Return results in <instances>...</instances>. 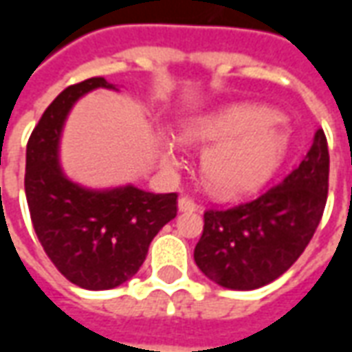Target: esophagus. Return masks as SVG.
Here are the masks:
<instances>
[{
	"mask_svg": "<svg viewBox=\"0 0 352 352\" xmlns=\"http://www.w3.org/2000/svg\"><path fill=\"white\" fill-rule=\"evenodd\" d=\"M177 207H179V211H181V213H194V211H198L199 209V207L196 206L190 198H179Z\"/></svg>",
	"mask_w": 352,
	"mask_h": 352,
	"instance_id": "1",
	"label": "esophagus"
}]
</instances>
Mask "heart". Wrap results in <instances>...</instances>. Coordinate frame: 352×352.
<instances>
[{
  "mask_svg": "<svg viewBox=\"0 0 352 352\" xmlns=\"http://www.w3.org/2000/svg\"><path fill=\"white\" fill-rule=\"evenodd\" d=\"M186 145H209L199 158V175L209 192L221 198H239L260 190L288 148V135L279 116L260 105H228L199 116L181 131ZM162 156L177 164V145L162 141Z\"/></svg>",
  "mask_w": 352,
  "mask_h": 352,
  "instance_id": "heart-1",
  "label": "heart"
}]
</instances>
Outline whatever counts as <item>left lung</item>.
<instances>
[{
    "mask_svg": "<svg viewBox=\"0 0 352 352\" xmlns=\"http://www.w3.org/2000/svg\"><path fill=\"white\" fill-rule=\"evenodd\" d=\"M330 156L317 130L302 164L277 186L241 206L209 209L194 260L207 279L254 290L287 272L309 245L328 196Z\"/></svg>",
    "mask_w": 352,
    "mask_h": 352,
    "instance_id": "8db88e82",
    "label": "left lung"
}]
</instances>
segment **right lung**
I'll list each match as a JSON object with an SVG mask.
<instances>
[{"instance_id":"obj_1","label":"right lung","mask_w":352,"mask_h":352,"mask_svg":"<svg viewBox=\"0 0 352 352\" xmlns=\"http://www.w3.org/2000/svg\"><path fill=\"white\" fill-rule=\"evenodd\" d=\"M118 90L103 77L67 87L50 103L26 146V188L37 239L58 272L87 290L120 287L139 272L148 245L177 214V194L133 184L94 190L67 179L60 166L65 118L85 94Z\"/></svg>"}]
</instances>
